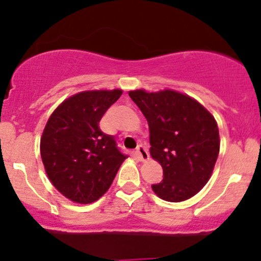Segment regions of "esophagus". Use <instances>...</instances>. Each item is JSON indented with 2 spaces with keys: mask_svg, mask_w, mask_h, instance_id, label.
<instances>
[{
  "mask_svg": "<svg viewBox=\"0 0 261 261\" xmlns=\"http://www.w3.org/2000/svg\"><path fill=\"white\" fill-rule=\"evenodd\" d=\"M136 154H137V157L140 158V161H142V162H146L149 158V153H148L147 148L142 145H140L139 147H137Z\"/></svg>",
  "mask_w": 261,
  "mask_h": 261,
  "instance_id": "esophagus-1",
  "label": "esophagus"
}]
</instances>
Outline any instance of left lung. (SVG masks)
Returning <instances> with one entry per match:
<instances>
[{
  "mask_svg": "<svg viewBox=\"0 0 261 261\" xmlns=\"http://www.w3.org/2000/svg\"><path fill=\"white\" fill-rule=\"evenodd\" d=\"M149 126V153L163 168V180L152 185L161 199L180 202L208 181L220 152L214 116L199 101L170 91L128 92Z\"/></svg>",
  "mask_w": 261,
  "mask_h": 261,
  "instance_id": "left-lung-1",
  "label": "left lung"
}]
</instances>
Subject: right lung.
<instances>
[{
    "mask_svg": "<svg viewBox=\"0 0 261 261\" xmlns=\"http://www.w3.org/2000/svg\"><path fill=\"white\" fill-rule=\"evenodd\" d=\"M122 91H87L62 101L40 140V154L50 181L71 201L91 203L107 193L127 155L99 121Z\"/></svg>",
    "mask_w": 261,
    "mask_h": 261,
    "instance_id": "add662e5",
    "label": "right lung"
}]
</instances>
